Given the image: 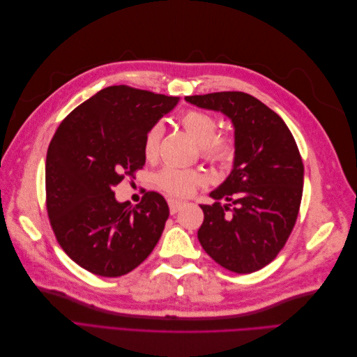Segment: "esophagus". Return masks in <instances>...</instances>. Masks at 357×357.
<instances>
[{"label": "esophagus", "instance_id": "1", "mask_svg": "<svg viewBox=\"0 0 357 357\" xmlns=\"http://www.w3.org/2000/svg\"><path fill=\"white\" fill-rule=\"evenodd\" d=\"M168 205H169V213L176 214L181 208L183 204L178 202V201H174V199H168Z\"/></svg>", "mask_w": 357, "mask_h": 357}]
</instances>
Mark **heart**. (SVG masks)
I'll list each match as a JSON object with an SVG mask.
<instances>
[{"instance_id": "1", "label": "heart", "mask_w": 357, "mask_h": 357, "mask_svg": "<svg viewBox=\"0 0 357 357\" xmlns=\"http://www.w3.org/2000/svg\"><path fill=\"white\" fill-rule=\"evenodd\" d=\"M180 123L199 143L201 156L210 164L226 165L236 152L235 138L229 134L218 132L215 117L204 110H188L180 117ZM162 126L152 125L143 137V153L152 160L158 156ZM204 183V176L197 169L165 167L155 176V185L171 198H188Z\"/></svg>"}]
</instances>
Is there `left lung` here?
<instances>
[{"instance_id": "left-lung-1", "label": "left lung", "mask_w": 357, "mask_h": 357, "mask_svg": "<svg viewBox=\"0 0 357 357\" xmlns=\"http://www.w3.org/2000/svg\"><path fill=\"white\" fill-rule=\"evenodd\" d=\"M186 101L228 116L236 143L234 169L210 193L218 202L201 205L198 240L229 271H259L282 252L298 219L304 164L295 138L282 117L248 93L213 92Z\"/></svg>"}]
</instances>
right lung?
<instances>
[{"label":"right lung","mask_w":357,"mask_h":357,"mask_svg":"<svg viewBox=\"0 0 357 357\" xmlns=\"http://www.w3.org/2000/svg\"><path fill=\"white\" fill-rule=\"evenodd\" d=\"M178 98L109 86L63 119L47 149L46 208L62 250L95 275L131 273L158 244L169 208L158 192L117 202L114 188L146 164L143 137Z\"/></svg>","instance_id":"right-lung-1"}]
</instances>
